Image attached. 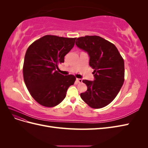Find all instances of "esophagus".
<instances>
[{"mask_svg":"<svg viewBox=\"0 0 148 148\" xmlns=\"http://www.w3.org/2000/svg\"><path fill=\"white\" fill-rule=\"evenodd\" d=\"M76 81L77 82V83H82V79H81V78H77V79H76Z\"/></svg>","mask_w":148,"mask_h":148,"instance_id":"esophagus-1","label":"esophagus"}]
</instances>
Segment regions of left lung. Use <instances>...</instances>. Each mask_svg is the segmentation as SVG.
I'll return each mask as SVG.
<instances>
[{"mask_svg":"<svg viewBox=\"0 0 148 148\" xmlns=\"http://www.w3.org/2000/svg\"><path fill=\"white\" fill-rule=\"evenodd\" d=\"M75 44L88 53L95 70L94 81L83 80L88 89L80 96L92 108L104 107L115 99L124 82L123 58L114 44L97 36L78 38Z\"/></svg>","mask_w":148,"mask_h":148,"instance_id":"8db88e82","label":"left lung"}]
</instances>
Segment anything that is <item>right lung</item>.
Here are the masks:
<instances>
[{
  "label": "right lung",
  "mask_w": 148,
  "mask_h": 148,
  "mask_svg": "<svg viewBox=\"0 0 148 148\" xmlns=\"http://www.w3.org/2000/svg\"><path fill=\"white\" fill-rule=\"evenodd\" d=\"M76 38L46 35L28 48L23 64V78L34 99L47 107H54L64 99L68 88L73 85L72 75L59 73L58 65L75 45Z\"/></svg>",
  "instance_id": "1"
}]
</instances>
